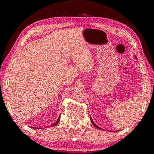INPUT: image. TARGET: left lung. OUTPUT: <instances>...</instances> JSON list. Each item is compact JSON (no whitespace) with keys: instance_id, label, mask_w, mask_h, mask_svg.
<instances>
[{"instance_id":"obj_1","label":"left lung","mask_w":154,"mask_h":154,"mask_svg":"<svg viewBox=\"0 0 154 154\" xmlns=\"http://www.w3.org/2000/svg\"><path fill=\"white\" fill-rule=\"evenodd\" d=\"M90 120H91V122H92V124H93V125L94 126V127H95V128H98V129H100V130H102V128H100V127H98V126H97V125H96V124L94 123V122H93V121H92V119H91V117H90Z\"/></svg>"}]
</instances>
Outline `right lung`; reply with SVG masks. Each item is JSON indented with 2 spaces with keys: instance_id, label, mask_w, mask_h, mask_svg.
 <instances>
[{
  "instance_id": "add662e5",
  "label": "right lung",
  "mask_w": 154,
  "mask_h": 154,
  "mask_svg": "<svg viewBox=\"0 0 154 154\" xmlns=\"http://www.w3.org/2000/svg\"><path fill=\"white\" fill-rule=\"evenodd\" d=\"M60 117H59V119H57V121L55 123H54L53 125H52V126H54V125H57V124L59 123V121H60Z\"/></svg>"
}]
</instances>
